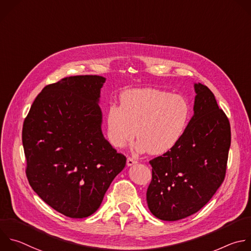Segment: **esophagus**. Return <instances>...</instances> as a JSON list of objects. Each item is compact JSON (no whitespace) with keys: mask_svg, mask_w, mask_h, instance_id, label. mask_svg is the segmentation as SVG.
I'll use <instances>...</instances> for the list:
<instances>
[{"mask_svg":"<svg viewBox=\"0 0 251 251\" xmlns=\"http://www.w3.org/2000/svg\"><path fill=\"white\" fill-rule=\"evenodd\" d=\"M136 162H137V160L134 159L133 157H130V156H129V157L127 158V165H128V166H131V165L135 164Z\"/></svg>","mask_w":251,"mask_h":251,"instance_id":"34e87169","label":"esophagus"}]
</instances>
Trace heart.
Segmentation results:
<instances>
[{
	"mask_svg": "<svg viewBox=\"0 0 251 251\" xmlns=\"http://www.w3.org/2000/svg\"><path fill=\"white\" fill-rule=\"evenodd\" d=\"M190 117V103L182 95L158 89L127 91L120 97V106L107 108L108 138L113 146L122 148L137 132L139 151L162 154L180 142Z\"/></svg>",
	"mask_w": 251,
	"mask_h": 251,
	"instance_id": "b5f03b06",
	"label": "heart"
}]
</instances>
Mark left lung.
I'll return each mask as SVG.
<instances>
[{
  "label": "left lung",
  "mask_w": 251,
  "mask_h": 251,
  "mask_svg": "<svg viewBox=\"0 0 251 251\" xmlns=\"http://www.w3.org/2000/svg\"><path fill=\"white\" fill-rule=\"evenodd\" d=\"M194 115L180 142L150 160L147 202L162 221H178L204 207L223 183L230 147V125L214 94L195 83Z\"/></svg>",
  "instance_id": "8db88e82"
}]
</instances>
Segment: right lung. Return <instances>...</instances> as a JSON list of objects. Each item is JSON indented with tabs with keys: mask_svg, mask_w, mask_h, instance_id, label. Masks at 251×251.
I'll return each instance as SVG.
<instances>
[{
	"mask_svg": "<svg viewBox=\"0 0 251 251\" xmlns=\"http://www.w3.org/2000/svg\"><path fill=\"white\" fill-rule=\"evenodd\" d=\"M105 78L67 76L47 85L23 127L25 174L37 195L57 212L87 218L100 206L126 156L101 132L98 104Z\"/></svg>",
	"mask_w": 251,
	"mask_h": 251,
	"instance_id": "1",
	"label": "right lung"
}]
</instances>
